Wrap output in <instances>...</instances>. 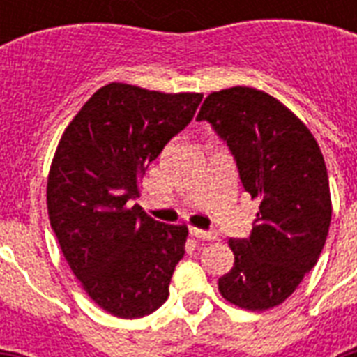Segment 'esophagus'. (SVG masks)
Segmentation results:
<instances>
[{
  "instance_id": "obj_1",
  "label": "esophagus",
  "mask_w": 357,
  "mask_h": 357,
  "mask_svg": "<svg viewBox=\"0 0 357 357\" xmlns=\"http://www.w3.org/2000/svg\"><path fill=\"white\" fill-rule=\"evenodd\" d=\"M190 235L192 237H198V238H206V241H215L218 237L215 231H207V229H198V228H190L189 229Z\"/></svg>"
}]
</instances>
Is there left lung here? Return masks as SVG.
Segmentation results:
<instances>
[{"mask_svg":"<svg viewBox=\"0 0 357 357\" xmlns=\"http://www.w3.org/2000/svg\"><path fill=\"white\" fill-rule=\"evenodd\" d=\"M196 120L228 144L244 190L259 200L250 237L229 238L235 263L218 291L243 310H271L294 293L326 243L332 200L322 151L302 120L250 86L209 94Z\"/></svg>","mask_w":357,"mask_h":357,"instance_id":"obj_1","label":"left lung"}]
</instances>
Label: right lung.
Segmentation results:
<instances>
[{
    "instance_id": "right-lung-1",
    "label": "right lung",
    "mask_w": 357,
    "mask_h": 357,
    "mask_svg": "<svg viewBox=\"0 0 357 357\" xmlns=\"http://www.w3.org/2000/svg\"><path fill=\"white\" fill-rule=\"evenodd\" d=\"M202 98L109 83L61 137L47 178L50 224L86 294L111 315L140 319L168 298L189 229L157 222L133 200Z\"/></svg>"
}]
</instances>
